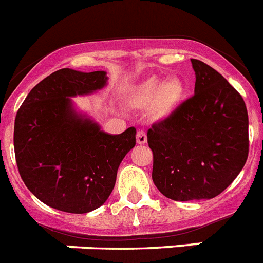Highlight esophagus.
<instances>
[{"label":"esophagus","mask_w":263,"mask_h":263,"mask_svg":"<svg viewBox=\"0 0 263 263\" xmlns=\"http://www.w3.org/2000/svg\"><path fill=\"white\" fill-rule=\"evenodd\" d=\"M136 141H138V144H145L147 143V134H145V131H143V129L138 131V134H136Z\"/></svg>","instance_id":"34e87169"}]
</instances>
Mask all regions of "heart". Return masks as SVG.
<instances>
[{"label":"heart","instance_id":"obj_1","mask_svg":"<svg viewBox=\"0 0 263 263\" xmlns=\"http://www.w3.org/2000/svg\"><path fill=\"white\" fill-rule=\"evenodd\" d=\"M185 93V86L177 78L161 79L152 77L135 88L131 102L135 106H148L154 103L159 116H168L177 108Z\"/></svg>","mask_w":263,"mask_h":263}]
</instances>
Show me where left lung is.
<instances>
[{"instance_id": "obj_1", "label": "left lung", "mask_w": 263, "mask_h": 263, "mask_svg": "<svg viewBox=\"0 0 263 263\" xmlns=\"http://www.w3.org/2000/svg\"><path fill=\"white\" fill-rule=\"evenodd\" d=\"M195 95L148 129L152 180L175 201L209 200L234 181L249 154L242 97L214 68L191 59Z\"/></svg>"}]
</instances>
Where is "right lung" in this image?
Returning a JSON list of instances; mask_svg holds the SVG:
<instances>
[{
	"mask_svg": "<svg viewBox=\"0 0 263 263\" xmlns=\"http://www.w3.org/2000/svg\"><path fill=\"white\" fill-rule=\"evenodd\" d=\"M106 71L62 68L29 92L14 122L17 166L27 189L43 204L88 213L102 206L116 181L118 168L136 144V129L111 135L71 98L107 86Z\"/></svg>",
	"mask_w": 263,
	"mask_h": 263,
	"instance_id": "right-lung-1",
	"label": "right lung"
}]
</instances>
